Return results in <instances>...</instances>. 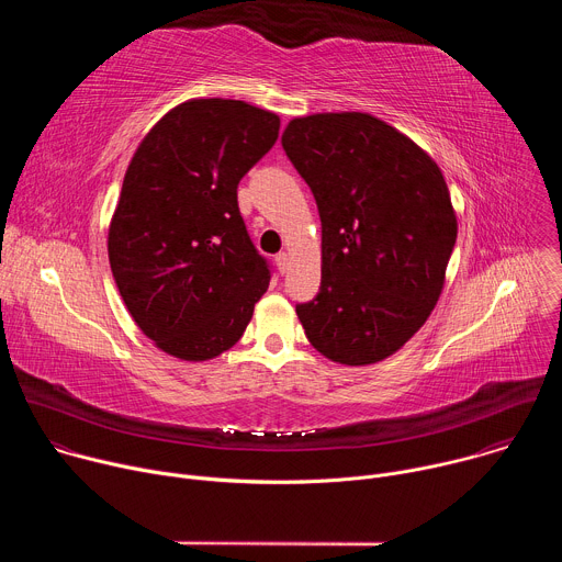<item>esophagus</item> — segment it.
I'll return each mask as SVG.
<instances>
[{
  "mask_svg": "<svg viewBox=\"0 0 562 562\" xmlns=\"http://www.w3.org/2000/svg\"><path fill=\"white\" fill-rule=\"evenodd\" d=\"M276 265H278V269L282 271V273H286V269H289V265H291V258H289V254H278L276 256Z\"/></svg>",
  "mask_w": 562,
  "mask_h": 562,
  "instance_id": "1",
  "label": "esophagus"
}]
</instances>
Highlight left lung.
I'll use <instances>...</instances> for the list:
<instances>
[{
	"label": "left lung",
	"instance_id": "obj_1",
	"mask_svg": "<svg viewBox=\"0 0 562 562\" xmlns=\"http://www.w3.org/2000/svg\"><path fill=\"white\" fill-rule=\"evenodd\" d=\"M282 146L323 222L319 293L295 313L313 349L364 367L427 323L456 245L442 171L407 135L369 113L295 117Z\"/></svg>",
	"mask_w": 562,
	"mask_h": 562
}]
</instances>
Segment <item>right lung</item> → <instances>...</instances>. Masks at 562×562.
<instances>
[{"label":"right lung","mask_w":562,"mask_h":562,"mask_svg":"<svg viewBox=\"0 0 562 562\" xmlns=\"http://www.w3.org/2000/svg\"><path fill=\"white\" fill-rule=\"evenodd\" d=\"M280 117L243 100H189L133 153L109 226V262L157 349L202 362L231 349L271 269L237 209V184L269 153Z\"/></svg>","instance_id":"1"}]
</instances>
